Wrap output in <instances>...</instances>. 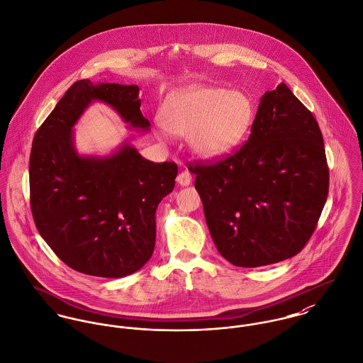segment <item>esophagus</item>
<instances>
[{
  "mask_svg": "<svg viewBox=\"0 0 363 363\" xmlns=\"http://www.w3.org/2000/svg\"><path fill=\"white\" fill-rule=\"evenodd\" d=\"M176 180H177V183H179L180 186L186 187V186H189V184L191 183V174H190L187 170H184V172L179 173V176H177Z\"/></svg>",
  "mask_w": 363,
  "mask_h": 363,
  "instance_id": "1",
  "label": "esophagus"
}]
</instances>
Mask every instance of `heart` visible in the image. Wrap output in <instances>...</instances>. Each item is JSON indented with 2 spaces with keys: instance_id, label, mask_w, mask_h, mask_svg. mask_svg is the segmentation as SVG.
<instances>
[{
  "instance_id": "heart-1",
  "label": "heart",
  "mask_w": 363,
  "mask_h": 363,
  "mask_svg": "<svg viewBox=\"0 0 363 363\" xmlns=\"http://www.w3.org/2000/svg\"><path fill=\"white\" fill-rule=\"evenodd\" d=\"M160 119L167 132L189 135L197 155L218 158L231 151L248 130L252 105L238 91L190 86L167 99Z\"/></svg>"
}]
</instances>
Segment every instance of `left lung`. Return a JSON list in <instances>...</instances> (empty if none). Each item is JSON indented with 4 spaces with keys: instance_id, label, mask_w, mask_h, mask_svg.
I'll return each instance as SVG.
<instances>
[{
    "instance_id": "left-lung-1",
    "label": "left lung",
    "mask_w": 363,
    "mask_h": 363,
    "mask_svg": "<svg viewBox=\"0 0 363 363\" xmlns=\"http://www.w3.org/2000/svg\"><path fill=\"white\" fill-rule=\"evenodd\" d=\"M190 170L218 251L241 267L297 255L329 194L319 125L284 83L264 93L244 145Z\"/></svg>"
}]
</instances>
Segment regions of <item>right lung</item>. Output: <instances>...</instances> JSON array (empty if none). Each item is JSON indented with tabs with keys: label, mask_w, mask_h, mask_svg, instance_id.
I'll list each match as a JSON object with an SVG mask.
<instances>
[{
	"label": "right lung",
	"mask_w": 363,
	"mask_h": 363,
	"mask_svg": "<svg viewBox=\"0 0 363 363\" xmlns=\"http://www.w3.org/2000/svg\"><path fill=\"white\" fill-rule=\"evenodd\" d=\"M137 86L73 83L34 134L29 182L34 223L69 267L90 276L125 277L155 247V211L173 191L177 165L155 164L125 143L109 157H82L73 126L94 101L111 105L134 129L147 132Z\"/></svg>",
	"instance_id": "obj_1"
}]
</instances>
